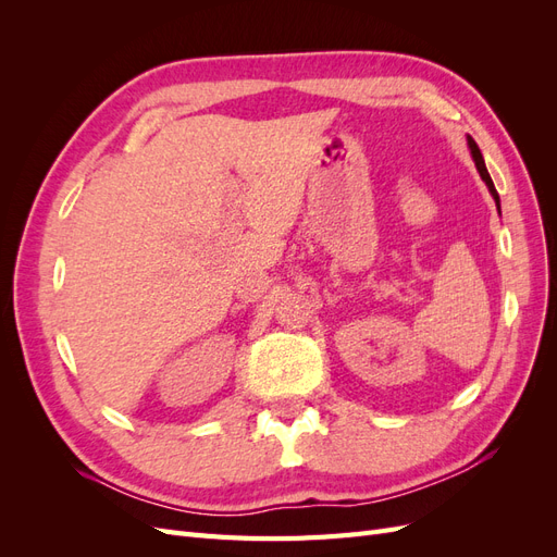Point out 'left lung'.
<instances>
[{
    "mask_svg": "<svg viewBox=\"0 0 557 557\" xmlns=\"http://www.w3.org/2000/svg\"><path fill=\"white\" fill-rule=\"evenodd\" d=\"M467 146H469V153H471V158H474L476 170H479V174H481L483 183L487 185V190H491V195H493V199H495V205H497V211H499V195H497V190H495V183H493L491 174H487V170H485V162H483V156H481V150H479L476 141L471 139L469 134H467Z\"/></svg>",
    "mask_w": 557,
    "mask_h": 557,
    "instance_id": "left-lung-1",
    "label": "left lung"
}]
</instances>
